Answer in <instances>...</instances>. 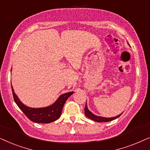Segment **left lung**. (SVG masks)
Returning <instances> with one entry per match:
<instances>
[{"mask_svg":"<svg viewBox=\"0 0 150 150\" xmlns=\"http://www.w3.org/2000/svg\"><path fill=\"white\" fill-rule=\"evenodd\" d=\"M84 111H85V115L87 117H88L89 119H92V120L94 121H97V122H108V121H112L114 119H116L118 118L121 116V115H119L118 116H116V117H110V118H107V117H99V116H97L94 115L93 112H91V111L89 110L88 108L87 107V103H86L85 108H84Z\"/></svg>","mask_w":150,"mask_h":150,"instance_id":"left-lung-1","label":"left lung"}]
</instances>
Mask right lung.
I'll use <instances>...</instances> for the list:
<instances>
[{"mask_svg": "<svg viewBox=\"0 0 150 150\" xmlns=\"http://www.w3.org/2000/svg\"><path fill=\"white\" fill-rule=\"evenodd\" d=\"M11 89H12L13 99L20 109L31 121L38 123H49L59 119L61 116L63 106L66 101L70 96L73 94V92L62 94L53 104L49 106L34 108L28 107L22 103L18 96L15 94L12 86Z\"/></svg>", "mask_w": 150, "mask_h": 150, "instance_id": "obj_1", "label": "right lung"}]
</instances>
